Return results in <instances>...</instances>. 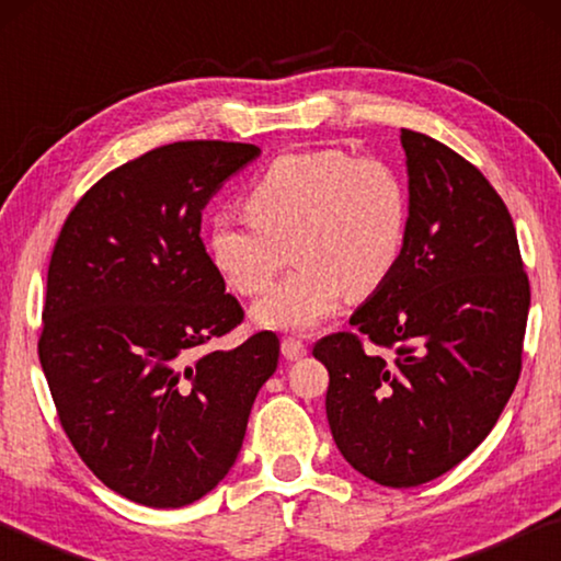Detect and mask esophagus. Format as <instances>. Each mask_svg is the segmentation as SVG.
Listing matches in <instances>:
<instances>
[{
	"mask_svg": "<svg viewBox=\"0 0 561 561\" xmlns=\"http://www.w3.org/2000/svg\"><path fill=\"white\" fill-rule=\"evenodd\" d=\"M282 354L287 360L304 358V356H307V344H304V341H299V339H294V336H287L282 341Z\"/></svg>",
	"mask_w": 561,
	"mask_h": 561,
	"instance_id": "34e87169",
	"label": "esophagus"
}]
</instances>
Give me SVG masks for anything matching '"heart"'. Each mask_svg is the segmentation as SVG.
I'll use <instances>...</instances> for the list:
<instances>
[{"label": "heart", "instance_id": "b5f03b06", "mask_svg": "<svg viewBox=\"0 0 561 561\" xmlns=\"http://www.w3.org/2000/svg\"><path fill=\"white\" fill-rule=\"evenodd\" d=\"M250 215H215L207 252L234 291L254 297L287 260L289 277L254 304L260 327L307 331L341 307L346 289H376L401 260L411 220L403 175L381 158L341 148L274 158L244 193Z\"/></svg>", "mask_w": 561, "mask_h": 561}]
</instances>
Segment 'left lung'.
Returning a JSON list of instances; mask_svg holds the SVG:
<instances>
[{
	"instance_id": "obj_1",
	"label": "left lung",
	"mask_w": 561,
	"mask_h": 561,
	"mask_svg": "<svg viewBox=\"0 0 561 561\" xmlns=\"http://www.w3.org/2000/svg\"><path fill=\"white\" fill-rule=\"evenodd\" d=\"M401 144L411 201L401 260L354 311L356 331L314 344L336 448L386 488L440 478L488 438L517 386L529 311L497 190L440 140L403 128Z\"/></svg>"
}]
</instances>
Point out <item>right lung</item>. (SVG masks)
<instances>
[{"instance_id":"add662e5","label":"right lung","mask_w":561,"mask_h":561,"mask_svg":"<svg viewBox=\"0 0 561 561\" xmlns=\"http://www.w3.org/2000/svg\"><path fill=\"white\" fill-rule=\"evenodd\" d=\"M252 144L180 140L111 170L76 203L46 277L39 360L76 453L146 507L207 495L237 460L279 339L205 351L244 311L205 252L201 222Z\"/></svg>"}]
</instances>
